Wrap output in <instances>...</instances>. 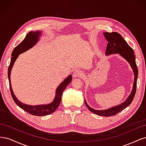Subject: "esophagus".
Instances as JSON below:
<instances>
[{"mask_svg": "<svg viewBox=\"0 0 146 146\" xmlns=\"http://www.w3.org/2000/svg\"><path fill=\"white\" fill-rule=\"evenodd\" d=\"M83 75L82 72H81L80 70H77L75 71L73 74V77H81V76Z\"/></svg>", "mask_w": 146, "mask_h": 146, "instance_id": "obj_1", "label": "esophagus"}]
</instances>
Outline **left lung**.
I'll return each mask as SVG.
<instances>
[{
    "label": "left lung",
    "instance_id": "8db88e82",
    "mask_svg": "<svg viewBox=\"0 0 146 146\" xmlns=\"http://www.w3.org/2000/svg\"><path fill=\"white\" fill-rule=\"evenodd\" d=\"M104 35L108 42L107 49H106V54L110 55L111 54H116V53L120 54L130 63L131 68L133 69L135 75V81L133 83V90H132V91L130 95L129 96V98H127L124 102H123L121 105H119L116 106V107H112L108 110H97L91 108L87 104L85 100V104L90 111L94 113V114H96L97 115L109 117L116 115L118 113L127 107L131 103V102L133 101L136 90L138 70L136 64L135 55L134 54L133 50L132 49V48L123 39L121 35L117 32H105L104 33Z\"/></svg>",
    "mask_w": 146,
    "mask_h": 146
}]
</instances>
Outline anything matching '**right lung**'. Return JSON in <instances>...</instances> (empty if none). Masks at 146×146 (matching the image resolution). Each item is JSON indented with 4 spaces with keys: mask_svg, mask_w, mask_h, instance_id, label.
<instances>
[{
    "mask_svg": "<svg viewBox=\"0 0 146 146\" xmlns=\"http://www.w3.org/2000/svg\"><path fill=\"white\" fill-rule=\"evenodd\" d=\"M40 33L41 32L36 31V32H30L26 35V36L24 40L22 41L19 45H17L15 48V49L13 50L11 54L12 57L11 58V62L8 70V80H9L10 92L13 100L15 101V102L16 105H18L21 108L24 110V111L30 114H32V115L37 116H46L47 115V114L54 113L55 111L56 108H58V106L60 105V102L61 100V96L63 94V92L65 90L66 86H68V85L72 80V76H69L60 84V85L56 89V93L54 100L53 101L51 104L48 105L31 106L24 104L17 100L16 98V96L13 94L10 82V74L13 66L16 60L17 59V57H18L19 54L25 52L26 50H29V48L32 47L35 44H36V43L38 42L39 36L40 35Z\"/></svg>",
    "mask_w": 146,
    "mask_h": 146,
    "instance_id": "obj_1",
    "label": "right lung"
}]
</instances>
